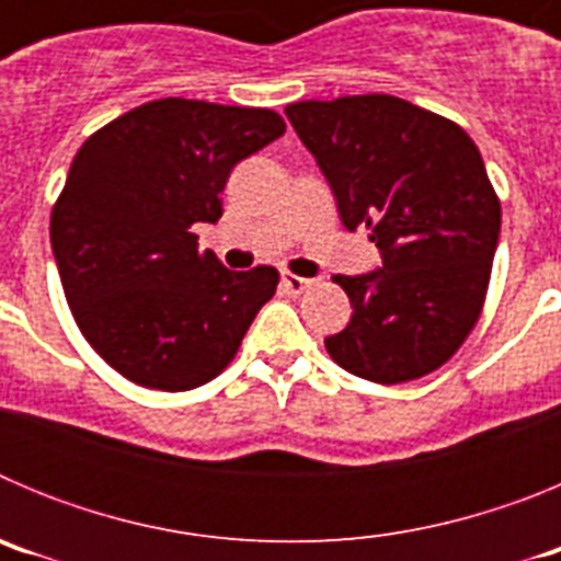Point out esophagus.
Returning a JSON list of instances; mask_svg holds the SVG:
<instances>
[{
  "label": "esophagus",
  "mask_w": 561,
  "mask_h": 561,
  "mask_svg": "<svg viewBox=\"0 0 561 561\" xmlns=\"http://www.w3.org/2000/svg\"><path fill=\"white\" fill-rule=\"evenodd\" d=\"M280 284H284V289L289 291V295H304V291L311 286V280H309V277H300V275H291V272H284Z\"/></svg>",
  "instance_id": "esophagus-1"
}]
</instances>
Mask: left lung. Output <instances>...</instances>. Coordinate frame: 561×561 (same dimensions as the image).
<instances>
[{
  "instance_id": "obj_1",
  "label": "left lung",
  "mask_w": 561,
  "mask_h": 561,
  "mask_svg": "<svg viewBox=\"0 0 561 561\" xmlns=\"http://www.w3.org/2000/svg\"><path fill=\"white\" fill-rule=\"evenodd\" d=\"M336 196L365 227L381 270L334 275L354 314L325 340L331 359L376 385L447 365L478 325L500 236V199L458 123L393 95L286 106Z\"/></svg>"
}]
</instances>
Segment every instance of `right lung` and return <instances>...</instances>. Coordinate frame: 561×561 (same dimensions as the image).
Returning <instances> with one entry per match:
<instances>
[{
  "mask_svg": "<svg viewBox=\"0 0 561 561\" xmlns=\"http://www.w3.org/2000/svg\"><path fill=\"white\" fill-rule=\"evenodd\" d=\"M284 131L272 108L162 98L76 153L49 241L78 329L128 381L180 393L216 379L275 295V266L225 270L191 227L221 219L232 168Z\"/></svg>",
  "mask_w": 561,
  "mask_h": 561,
  "instance_id": "add662e5",
  "label": "right lung"
}]
</instances>
